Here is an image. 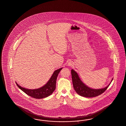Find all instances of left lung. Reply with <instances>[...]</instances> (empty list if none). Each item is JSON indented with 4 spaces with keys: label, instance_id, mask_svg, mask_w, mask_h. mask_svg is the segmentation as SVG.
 <instances>
[{
    "label": "left lung",
    "instance_id": "obj_1",
    "mask_svg": "<svg viewBox=\"0 0 126 126\" xmlns=\"http://www.w3.org/2000/svg\"><path fill=\"white\" fill-rule=\"evenodd\" d=\"M71 74L73 86L75 91L79 95L85 97H94L103 93L109 87L113 79V78L109 85L105 88L93 89L87 86L79 78L78 74L74 69L71 70Z\"/></svg>",
    "mask_w": 126,
    "mask_h": 126
}]
</instances>
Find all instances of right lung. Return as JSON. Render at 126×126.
I'll return each instance as SVG.
<instances>
[{
	"instance_id": "obj_1",
	"label": "right lung",
	"mask_w": 126,
	"mask_h": 126,
	"mask_svg": "<svg viewBox=\"0 0 126 126\" xmlns=\"http://www.w3.org/2000/svg\"><path fill=\"white\" fill-rule=\"evenodd\" d=\"M62 68H61L59 69L55 70L45 85L43 87H41L39 88L35 89H29L24 87H22L17 83L16 82V84L17 87L20 88L22 91L28 95L34 98L35 99H42L52 94L53 92L55 90L56 88V83L57 78Z\"/></svg>"
}]
</instances>
